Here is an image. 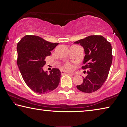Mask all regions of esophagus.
<instances>
[{"label": "esophagus", "instance_id": "esophagus-1", "mask_svg": "<svg viewBox=\"0 0 127 127\" xmlns=\"http://www.w3.org/2000/svg\"><path fill=\"white\" fill-rule=\"evenodd\" d=\"M61 73H62V75L65 74V73H67V74H70V75H72V73H69L68 72H67V71H64V70H61Z\"/></svg>", "mask_w": 127, "mask_h": 127}]
</instances>
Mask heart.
I'll return each mask as SVG.
<instances>
[{
	"label": "heart",
	"instance_id": "b5f03b06",
	"mask_svg": "<svg viewBox=\"0 0 127 127\" xmlns=\"http://www.w3.org/2000/svg\"><path fill=\"white\" fill-rule=\"evenodd\" d=\"M65 67L66 68V69H67L68 70H69V71H71V70H72L73 68V65H72V64H69V63L66 64Z\"/></svg>",
	"mask_w": 127,
	"mask_h": 127
}]
</instances>
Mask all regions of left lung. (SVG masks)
<instances>
[{
    "label": "left lung",
    "mask_w": 127,
    "mask_h": 127,
    "mask_svg": "<svg viewBox=\"0 0 127 127\" xmlns=\"http://www.w3.org/2000/svg\"><path fill=\"white\" fill-rule=\"evenodd\" d=\"M84 48L85 56L83 69L88 68L87 76L83 77L82 84L76 87L80 91L92 93L105 82L112 62V46L101 35H91L74 42Z\"/></svg>",
    "instance_id": "1"
}]
</instances>
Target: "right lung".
<instances>
[{
	"instance_id": "right-lung-1",
	"label": "right lung",
	"mask_w": 127,
	"mask_h": 127,
	"mask_svg": "<svg viewBox=\"0 0 127 127\" xmlns=\"http://www.w3.org/2000/svg\"><path fill=\"white\" fill-rule=\"evenodd\" d=\"M59 43H52L35 35H26L17 45L18 64L23 79L31 90L39 94L48 93L58 87L61 77L58 68L50 73L43 69L47 56Z\"/></svg>"
}]
</instances>
